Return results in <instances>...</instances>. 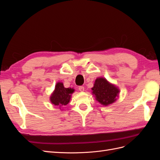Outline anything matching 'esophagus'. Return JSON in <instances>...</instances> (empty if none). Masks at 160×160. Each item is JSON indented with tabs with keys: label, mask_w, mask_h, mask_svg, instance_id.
Returning a JSON list of instances; mask_svg holds the SVG:
<instances>
[{
	"label": "esophagus",
	"mask_w": 160,
	"mask_h": 160,
	"mask_svg": "<svg viewBox=\"0 0 160 160\" xmlns=\"http://www.w3.org/2000/svg\"><path fill=\"white\" fill-rule=\"evenodd\" d=\"M79 90L80 91H81V92H83V91H85V88H84L83 86H79Z\"/></svg>",
	"instance_id": "1"
}]
</instances>
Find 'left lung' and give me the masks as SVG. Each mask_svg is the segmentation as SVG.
<instances>
[{
    "mask_svg": "<svg viewBox=\"0 0 160 160\" xmlns=\"http://www.w3.org/2000/svg\"><path fill=\"white\" fill-rule=\"evenodd\" d=\"M91 89L96 100L105 106L114 103L117 100L119 93L118 88L110 83L103 77H99L95 80L93 88Z\"/></svg>",
    "mask_w": 160,
    "mask_h": 160,
    "instance_id": "left-lung-1",
    "label": "left lung"
}]
</instances>
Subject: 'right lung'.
<instances>
[{
	"mask_svg": "<svg viewBox=\"0 0 160 160\" xmlns=\"http://www.w3.org/2000/svg\"><path fill=\"white\" fill-rule=\"evenodd\" d=\"M74 91L73 89L65 88L63 83L58 82L55 85L54 91L50 97L51 102L61 108V106L66 105L69 103L71 94Z\"/></svg>",
	"mask_w": 160,
	"mask_h": 160,
	"instance_id": "obj_1",
	"label": "right lung"
}]
</instances>
